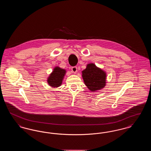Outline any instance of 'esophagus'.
Listing matches in <instances>:
<instances>
[{
  "instance_id": "obj_1",
  "label": "esophagus",
  "mask_w": 151,
  "mask_h": 151,
  "mask_svg": "<svg viewBox=\"0 0 151 151\" xmlns=\"http://www.w3.org/2000/svg\"><path fill=\"white\" fill-rule=\"evenodd\" d=\"M71 70H72V72H73L74 73H76L77 71H78V68H77V67L75 66V67H72L71 68Z\"/></svg>"
}]
</instances>
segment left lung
<instances>
[{"instance_id": "left-lung-1", "label": "left lung", "mask_w": 151, "mask_h": 151, "mask_svg": "<svg viewBox=\"0 0 151 151\" xmlns=\"http://www.w3.org/2000/svg\"><path fill=\"white\" fill-rule=\"evenodd\" d=\"M81 72L84 84L91 92L99 91L106 86V72L95 64H88Z\"/></svg>"}]
</instances>
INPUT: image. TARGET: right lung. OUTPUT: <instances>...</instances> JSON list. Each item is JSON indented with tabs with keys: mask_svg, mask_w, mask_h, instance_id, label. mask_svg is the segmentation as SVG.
Segmentation results:
<instances>
[{
	"mask_svg": "<svg viewBox=\"0 0 151 151\" xmlns=\"http://www.w3.org/2000/svg\"><path fill=\"white\" fill-rule=\"evenodd\" d=\"M66 70L56 66L53 69V71L49 75L47 79V84L52 88H58L62 84L63 80L65 78Z\"/></svg>",
	"mask_w": 151,
	"mask_h": 151,
	"instance_id": "obj_1",
	"label": "right lung"
}]
</instances>
